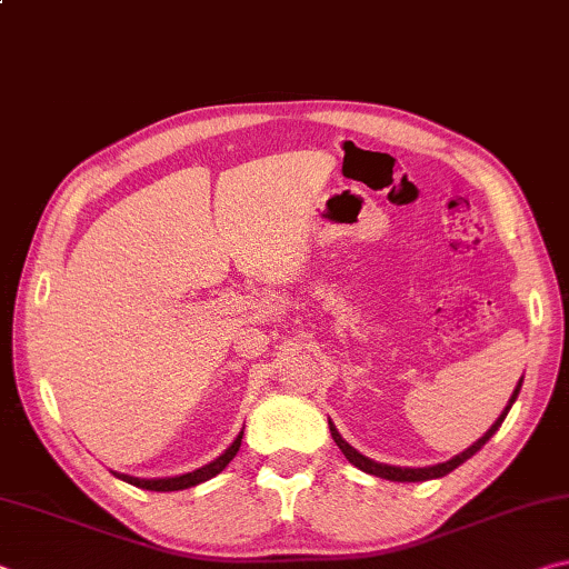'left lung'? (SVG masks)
Instances as JSON below:
<instances>
[{
    "mask_svg": "<svg viewBox=\"0 0 569 569\" xmlns=\"http://www.w3.org/2000/svg\"><path fill=\"white\" fill-rule=\"evenodd\" d=\"M519 389H522V379H519V383H517V389H515V393L512 397H509V403L505 407V411L499 413V419L492 423V427H489V431L481 439H477L475 445H471L469 449H465V451H459L457 457H451L449 461H441V465H435V467H419V469H411V467H391V465H381V461H373V459H369V457H363L361 451H356L349 441H346L339 431H336V427H333V421L329 419V427H331V437H333V441L336 445H339V449L343 451V457L351 461L353 467H359L361 471H366V475H373V477H381V479H389V481H427V479H437V477H445V475H449L451 469H457L459 465H465V461L469 459V457H475L477 451L487 445L489 439L495 437V431L502 427V421H505V417L509 413V409H512V403L517 401V393H519Z\"/></svg>",
    "mask_w": 569,
    "mask_h": 569,
    "instance_id": "left-lung-1",
    "label": "left lung"
}]
</instances>
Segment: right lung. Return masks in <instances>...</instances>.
<instances>
[{
    "instance_id": "right-lung-1",
    "label": "right lung",
    "mask_w": 569,
    "mask_h": 569,
    "mask_svg": "<svg viewBox=\"0 0 569 569\" xmlns=\"http://www.w3.org/2000/svg\"><path fill=\"white\" fill-rule=\"evenodd\" d=\"M240 439H243V431L233 439V445H230L223 455H220L218 459L210 461V465L200 467L196 471H188V475H180V477H166V479H140V477H130V475H120V471H112L114 477L128 481V485L132 487H140V489H150V492H178V489H188V487H196L200 485V481H206L210 477H216L223 471L230 459H233L238 455L240 449Z\"/></svg>"
}]
</instances>
